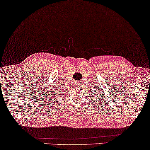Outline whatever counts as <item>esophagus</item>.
<instances>
[{"instance_id":"obj_1","label":"esophagus","mask_w":150,"mask_h":150,"mask_svg":"<svg viewBox=\"0 0 150 150\" xmlns=\"http://www.w3.org/2000/svg\"><path fill=\"white\" fill-rule=\"evenodd\" d=\"M82 81H77L75 82V86L79 88V89H81V88L83 87L82 85Z\"/></svg>"}]
</instances>
